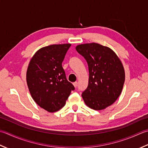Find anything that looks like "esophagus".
Wrapping results in <instances>:
<instances>
[{
    "label": "esophagus",
    "mask_w": 148,
    "mask_h": 148,
    "mask_svg": "<svg viewBox=\"0 0 148 148\" xmlns=\"http://www.w3.org/2000/svg\"><path fill=\"white\" fill-rule=\"evenodd\" d=\"M73 86H75V87H77V86H78V83H77V82H74V83H73Z\"/></svg>",
    "instance_id": "esophagus-1"
}]
</instances>
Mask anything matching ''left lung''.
Listing matches in <instances>:
<instances>
[{"label":"left lung","mask_w":148,"mask_h":148,"mask_svg":"<svg viewBox=\"0 0 148 148\" xmlns=\"http://www.w3.org/2000/svg\"><path fill=\"white\" fill-rule=\"evenodd\" d=\"M78 53L88 64L89 83L82 96L85 103L99 110L116 101L122 91L125 74L121 62L110 48L98 43L79 45Z\"/></svg>","instance_id":"left-lung-1"}]
</instances>
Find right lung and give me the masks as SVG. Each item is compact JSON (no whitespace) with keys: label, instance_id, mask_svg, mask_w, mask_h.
<instances>
[{"label":"right lung","instance_id":"1","mask_svg":"<svg viewBox=\"0 0 148 148\" xmlns=\"http://www.w3.org/2000/svg\"><path fill=\"white\" fill-rule=\"evenodd\" d=\"M71 44L52 45L38 50L27 71V83L34 101L49 112L64 106L75 87L66 79L62 62Z\"/></svg>","mask_w":148,"mask_h":148}]
</instances>
